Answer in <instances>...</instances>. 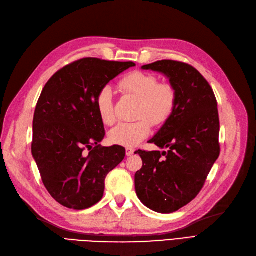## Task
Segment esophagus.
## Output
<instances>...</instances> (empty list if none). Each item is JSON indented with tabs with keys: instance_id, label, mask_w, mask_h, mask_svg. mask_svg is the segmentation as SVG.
Here are the masks:
<instances>
[{
	"instance_id": "esophagus-1",
	"label": "esophagus",
	"mask_w": 256,
	"mask_h": 256,
	"mask_svg": "<svg viewBox=\"0 0 256 256\" xmlns=\"http://www.w3.org/2000/svg\"><path fill=\"white\" fill-rule=\"evenodd\" d=\"M134 148H126V154L128 157L131 156V154H134Z\"/></svg>"
}]
</instances>
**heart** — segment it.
<instances>
[{
	"label": "heart",
	"mask_w": 256,
	"mask_h": 256,
	"mask_svg": "<svg viewBox=\"0 0 256 256\" xmlns=\"http://www.w3.org/2000/svg\"><path fill=\"white\" fill-rule=\"evenodd\" d=\"M122 92L138 98V118L134 122H122L110 131V141L130 148L140 144L150 132V122L161 125L172 115L176 106V90L168 83H159L157 76L142 72H130L118 83ZM96 109L104 125L115 122L113 92L104 86L96 98Z\"/></svg>",
	"instance_id": "1"
}]
</instances>
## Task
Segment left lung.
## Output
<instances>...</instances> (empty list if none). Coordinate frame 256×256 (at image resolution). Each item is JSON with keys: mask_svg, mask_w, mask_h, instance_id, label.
Wrapping results in <instances>:
<instances>
[{"mask_svg": "<svg viewBox=\"0 0 256 256\" xmlns=\"http://www.w3.org/2000/svg\"><path fill=\"white\" fill-rule=\"evenodd\" d=\"M142 69L164 74L176 90V106L148 141L166 152L138 150L143 166L134 175L136 192L152 210L171 214L198 194L220 154V122L214 90L194 67L164 60Z\"/></svg>", "mask_w": 256, "mask_h": 256, "instance_id": "obj_1", "label": "left lung"}]
</instances>
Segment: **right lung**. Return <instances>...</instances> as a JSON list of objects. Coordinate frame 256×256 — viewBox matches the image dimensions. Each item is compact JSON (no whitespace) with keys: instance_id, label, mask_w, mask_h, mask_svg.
Masks as SVG:
<instances>
[{"instance_id":"obj_1","label":"right lung","mask_w":256,"mask_h":256,"mask_svg":"<svg viewBox=\"0 0 256 256\" xmlns=\"http://www.w3.org/2000/svg\"><path fill=\"white\" fill-rule=\"evenodd\" d=\"M134 66L85 58L60 69L44 85L34 113L32 154L46 189L60 205L82 210L97 204L106 175L125 158L122 146L99 144L106 132L96 98Z\"/></svg>"}]
</instances>
